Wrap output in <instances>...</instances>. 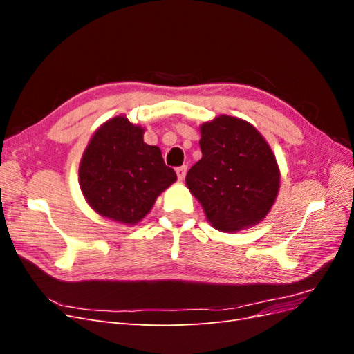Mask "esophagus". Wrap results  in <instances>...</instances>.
Wrapping results in <instances>:
<instances>
[{
	"mask_svg": "<svg viewBox=\"0 0 354 354\" xmlns=\"http://www.w3.org/2000/svg\"><path fill=\"white\" fill-rule=\"evenodd\" d=\"M176 173H177L178 180H183V178L186 177V173H187V165L177 167V168H176Z\"/></svg>",
	"mask_w": 354,
	"mask_h": 354,
	"instance_id": "1",
	"label": "esophagus"
}]
</instances>
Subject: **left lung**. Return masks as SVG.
<instances>
[{
	"label": "left lung",
	"instance_id": "left-lung-1",
	"mask_svg": "<svg viewBox=\"0 0 354 354\" xmlns=\"http://www.w3.org/2000/svg\"><path fill=\"white\" fill-rule=\"evenodd\" d=\"M201 160L186 185L221 232H238L261 221L279 190L272 149L255 128L238 118L218 116L201 127Z\"/></svg>",
	"mask_w": 354,
	"mask_h": 354
}]
</instances>
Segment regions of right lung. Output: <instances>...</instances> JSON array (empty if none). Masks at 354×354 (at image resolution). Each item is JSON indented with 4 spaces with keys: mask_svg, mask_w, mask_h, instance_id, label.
Returning a JSON list of instances; mask_svg holds the SVG:
<instances>
[{
    "mask_svg": "<svg viewBox=\"0 0 354 354\" xmlns=\"http://www.w3.org/2000/svg\"><path fill=\"white\" fill-rule=\"evenodd\" d=\"M177 180L159 147L143 142V130L116 116L94 133L80 165V186L100 216L136 224L160 192Z\"/></svg>",
    "mask_w": 354,
    "mask_h": 354,
    "instance_id": "add662e5",
    "label": "right lung"
}]
</instances>
